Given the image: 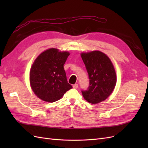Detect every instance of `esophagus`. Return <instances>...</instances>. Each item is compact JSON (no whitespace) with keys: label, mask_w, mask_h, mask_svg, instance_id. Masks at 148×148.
Listing matches in <instances>:
<instances>
[{"label":"esophagus","mask_w":148,"mask_h":148,"mask_svg":"<svg viewBox=\"0 0 148 148\" xmlns=\"http://www.w3.org/2000/svg\"><path fill=\"white\" fill-rule=\"evenodd\" d=\"M78 87V84H75L73 85V88L74 89H77Z\"/></svg>","instance_id":"obj_1"}]
</instances>
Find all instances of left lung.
Here are the masks:
<instances>
[{"label":"left lung","instance_id":"left-lung-1","mask_svg":"<svg viewBox=\"0 0 148 148\" xmlns=\"http://www.w3.org/2000/svg\"><path fill=\"white\" fill-rule=\"evenodd\" d=\"M89 79L87 90L82 91L83 96L91 104L106 99L112 92L117 82L114 65L103 52L95 51L81 54Z\"/></svg>","mask_w":148,"mask_h":148}]
</instances>
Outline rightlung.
I'll use <instances>...</instances> for the list:
<instances>
[{"label":"right lung","instance_id":"add662e5","mask_svg":"<svg viewBox=\"0 0 148 148\" xmlns=\"http://www.w3.org/2000/svg\"><path fill=\"white\" fill-rule=\"evenodd\" d=\"M70 55L51 48L42 52L34 62L29 73L31 87L39 98L53 102L72 88L66 79L64 65Z\"/></svg>","mask_w":148,"mask_h":148}]
</instances>
